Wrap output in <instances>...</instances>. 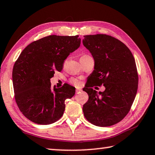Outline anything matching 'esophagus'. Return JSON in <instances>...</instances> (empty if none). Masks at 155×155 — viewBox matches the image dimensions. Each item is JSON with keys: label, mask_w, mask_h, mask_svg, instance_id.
I'll return each instance as SVG.
<instances>
[{"label": "esophagus", "mask_w": 155, "mask_h": 155, "mask_svg": "<svg viewBox=\"0 0 155 155\" xmlns=\"http://www.w3.org/2000/svg\"><path fill=\"white\" fill-rule=\"evenodd\" d=\"M81 91H82V90H81V89H77V90H76V93L78 94V93H80Z\"/></svg>", "instance_id": "1"}]
</instances>
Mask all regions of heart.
Listing matches in <instances>:
<instances>
[{"mask_svg":"<svg viewBox=\"0 0 155 155\" xmlns=\"http://www.w3.org/2000/svg\"><path fill=\"white\" fill-rule=\"evenodd\" d=\"M71 83L75 86H79L81 85V83L77 79H72Z\"/></svg>","mask_w":155,"mask_h":155,"instance_id":"b5f03b06","label":"heart"}]
</instances>
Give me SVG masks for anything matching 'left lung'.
I'll list each match as a JSON object with an SVG mask.
<instances>
[{
	"mask_svg": "<svg viewBox=\"0 0 155 155\" xmlns=\"http://www.w3.org/2000/svg\"><path fill=\"white\" fill-rule=\"evenodd\" d=\"M83 46L94 59L90 83L84 87L89 99L83 104L85 118L97 127L117 124L127 115L138 86L135 61L122 41L104 34L85 35ZM103 84L106 90L98 93L91 87Z\"/></svg>",
	"mask_w": 155,
	"mask_h": 155,
	"instance_id": "1",
	"label": "left lung"
}]
</instances>
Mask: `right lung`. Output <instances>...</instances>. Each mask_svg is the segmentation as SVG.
Returning a JSON list of instances; mask_svg holds the SVG:
<instances>
[{"mask_svg": "<svg viewBox=\"0 0 155 155\" xmlns=\"http://www.w3.org/2000/svg\"><path fill=\"white\" fill-rule=\"evenodd\" d=\"M80 45L78 35H53L33 41L21 52L13 68V85L18 108L31 122L51 124L62 117L65 101L74 95L75 87L65 84L52 88L51 78Z\"/></svg>", "mask_w": 155, "mask_h": 155, "instance_id": "1", "label": "right lung"}]
</instances>
